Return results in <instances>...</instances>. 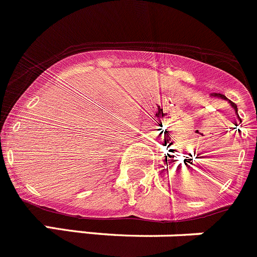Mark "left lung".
Instances as JSON below:
<instances>
[{"label": "left lung", "mask_w": 257, "mask_h": 257, "mask_svg": "<svg viewBox=\"0 0 257 257\" xmlns=\"http://www.w3.org/2000/svg\"><path fill=\"white\" fill-rule=\"evenodd\" d=\"M211 96H212V97H220V99H224V100H226V101H228V103H229V104H230V106H231V108L234 109V112H235V114H237L238 119H239V121H240V118H239V115H238V109H237V105H235V104H234V103H233V101H230V100H229V99H226V97H225V96H224V95H221V94H212V95H211ZM240 122H242V121H240Z\"/></svg>", "instance_id": "obj_1"}]
</instances>
